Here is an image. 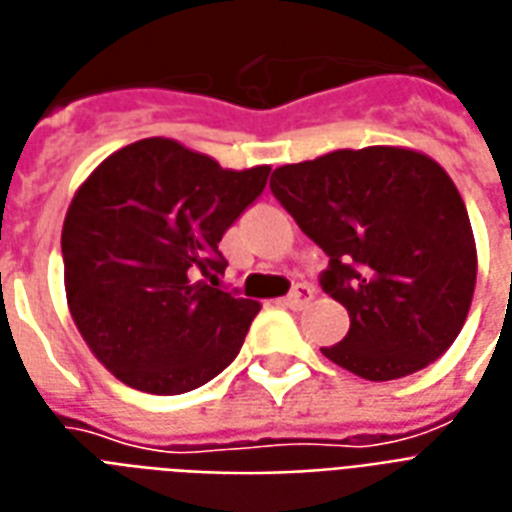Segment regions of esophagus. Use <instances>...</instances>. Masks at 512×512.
Listing matches in <instances>:
<instances>
[{
	"label": "esophagus",
	"instance_id": "1",
	"mask_svg": "<svg viewBox=\"0 0 512 512\" xmlns=\"http://www.w3.org/2000/svg\"><path fill=\"white\" fill-rule=\"evenodd\" d=\"M311 300H313L311 286H308V283H297L292 292L286 294V300H283V302H286L289 308H302V305H308Z\"/></svg>",
	"mask_w": 512,
	"mask_h": 512
}]
</instances>
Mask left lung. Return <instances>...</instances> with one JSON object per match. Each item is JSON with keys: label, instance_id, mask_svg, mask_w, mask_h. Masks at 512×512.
Here are the masks:
<instances>
[{"label": "left lung", "instance_id": "obj_1", "mask_svg": "<svg viewBox=\"0 0 512 512\" xmlns=\"http://www.w3.org/2000/svg\"><path fill=\"white\" fill-rule=\"evenodd\" d=\"M270 188L327 256L322 289L349 333L322 349L371 382L434 363L472 305L477 248L464 199L434 158L409 147L335 149L272 171Z\"/></svg>", "mask_w": 512, "mask_h": 512}]
</instances>
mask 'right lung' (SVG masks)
I'll list each match as a JSON object with an SVG mask.
<instances>
[{"label": "right lung", "instance_id": "obj_1", "mask_svg": "<svg viewBox=\"0 0 512 512\" xmlns=\"http://www.w3.org/2000/svg\"><path fill=\"white\" fill-rule=\"evenodd\" d=\"M270 166L223 169L174 138L108 155L62 226L65 294L89 352L152 395L196 390L237 357L261 305L218 289V242Z\"/></svg>", "mask_w": 512, "mask_h": 512}]
</instances>
